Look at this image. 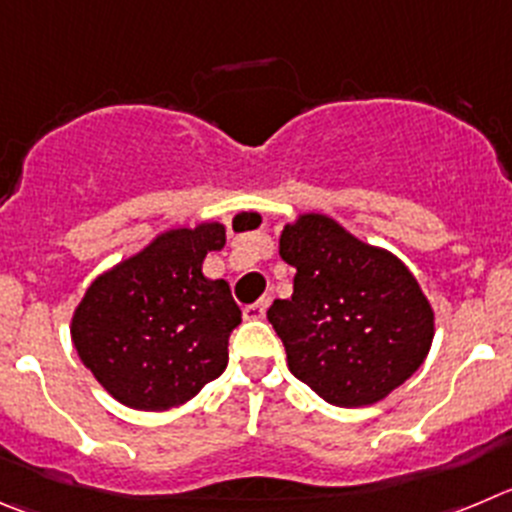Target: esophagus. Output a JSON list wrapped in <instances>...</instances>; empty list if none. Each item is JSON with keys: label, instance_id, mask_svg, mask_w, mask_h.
I'll return each mask as SVG.
<instances>
[{"label": "esophagus", "instance_id": "34e87169", "mask_svg": "<svg viewBox=\"0 0 512 512\" xmlns=\"http://www.w3.org/2000/svg\"><path fill=\"white\" fill-rule=\"evenodd\" d=\"M265 310H267V298L257 300V303L247 305L245 310H242V315H245V321H260V318H265Z\"/></svg>", "mask_w": 512, "mask_h": 512}]
</instances>
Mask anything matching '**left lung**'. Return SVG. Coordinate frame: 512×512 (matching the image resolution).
Returning a JSON list of instances; mask_svg holds the SVG:
<instances>
[{"label":"left lung","instance_id":"left-lung-1","mask_svg":"<svg viewBox=\"0 0 512 512\" xmlns=\"http://www.w3.org/2000/svg\"><path fill=\"white\" fill-rule=\"evenodd\" d=\"M293 295L267 321L295 379L336 407H369L427 358L434 310L409 267L326 214H300L280 234Z\"/></svg>","mask_w":512,"mask_h":512}]
</instances>
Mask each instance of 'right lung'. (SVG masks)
Returning <instances> with one entry per match:
<instances>
[{
    "label": "right lung",
    "instance_id": "right-lung-1",
    "mask_svg": "<svg viewBox=\"0 0 512 512\" xmlns=\"http://www.w3.org/2000/svg\"><path fill=\"white\" fill-rule=\"evenodd\" d=\"M260 224V214H250ZM224 224L159 234L98 275L75 308L70 336L90 374L131 409L179 407L227 369L229 333L242 323L224 280L204 278Z\"/></svg>",
    "mask_w": 512,
    "mask_h": 512
}]
</instances>
